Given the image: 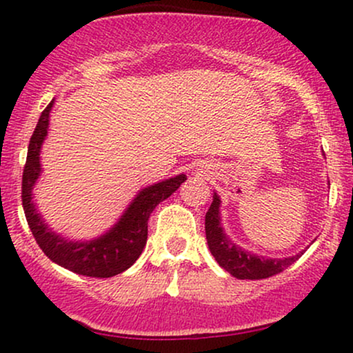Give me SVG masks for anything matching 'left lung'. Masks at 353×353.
Listing matches in <instances>:
<instances>
[{
  "label": "left lung",
  "mask_w": 353,
  "mask_h": 353,
  "mask_svg": "<svg viewBox=\"0 0 353 353\" xmlns=\"http://www.w3.org/2000/svg\"><path fill=\"white\" fill-rule=\"evenodd\" d=\"M212 204L205 214V239L210 252H212L219 265L228 270L230 275L237 279H249V281H259V279L272 277V275L282 272L287 267L292 265L295 261L303 254H297L294 257L283 259H265L261 255L245 252L237 247L232 241H229L224 230L221 228V216H219V204L221 199L214 194Z\"/></svg>",
  "instance_id": "1"
}]
</instances>
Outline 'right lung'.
Here are the masks:
<instances>
[{"label": "right lung", "instance_id": "add662e5", "mask_svg": "<svg viewBox=\"0 0 353 353\" xmlns=\"http://www.w3.org/2000/svg\"><path fill=\"white\" fill-rule=\"evenodd\" d=\"M52 103L54 101H51L39 116L38 124H36L33 136L30 139V145H28V157L21 182L24 216H26L34 241L52 262L71 272L86 275V277H112V275L124 272L137 261V257L143 252L145 241H148V221L151 212L159 202L176 192L188 177L184 174H179V176L141 190L139 196L129 205L119 222L99 239L89 242H68L66 239L56 236L44 224L31 201L33 199L31 190L41 172L39 151H41L44 137L48 134Z\"/></svg>", "mask_w": 353, "mask_h": 353}]
</instances>
